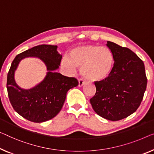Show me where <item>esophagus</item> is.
Segmentation results:
<instances>
[{
	"mask_svg": "<svg viewBox=\"0 0 154 154\" xmlns=\"http://www.w3.org/2000/svg\"><path fill=\"white\" fill-rule=\"evenodd\" d=\"M85 84L84 79H82V78H79V86H82Z\"/></svg>",
	"mask_w": 154,
	"mask_h": 154,
	"instance_id": "obj_1",
	"label": "esophagus"
}]
</instances>
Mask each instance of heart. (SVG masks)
I'll list each match as a JSON object with an SVG mask.
<instances>
[{
  "label": "heart",
  "instance_id": "1",
  "mask_svg": "<svg viewBox=\"0 0 154 154\" xmlns=\"http://www.w3.org/2000/svg\"><path fill=\"white\" fill-rule=\"evenodd\" d=\"M61 64L69 72L75 68H81L86 79L91 81H101L111 75L113 69L114 57L109 48L96 45H83L71 50L70 57L63 56Z\"/></svg>",
  "mask_w": 154,
  "mask_h": 154
}]
</instances>
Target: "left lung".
Segmentation results:
<instances>
[{
  "label": "left lung",
  "instance_id": "obj_1",
  "mask_svg": "<svg viewBox=\"0 0 154 154\" xmlns=\"http://www.w3.org/2000/svg\"><path fill=\"white\" fill-rule=\"evenodd\" d=\"M106 45L113 54V69L105 79L95 82L96 93L90 102L100 116L118 121L140 106L147 79L143 61L134 52L111 41Z\"/></svg>",
  "mask_w": 154,
  "mask_h": 154
}]
</instances>
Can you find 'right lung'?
Wrapping results in <instances>:
<instances>
[{"mask_svg": "<svg viewBox=\"0 0 154 154\" xmlns=\"http://www.w3.org/2000/svg\"><path fill=\"white\" fill-rule=\"evenodd\" d=\"M57 45H39L16 56L8 74L7 89L13 109L26 120L43 122L54 118L61 111L68 91L79 84L75 77H68L55 72L60 66L62 56ZM27 56L41 58L48 72L43 82L34 88L25 90L15 83L13 75L20 60Z\"/></svg>", "mask_w": 154, "mask_h": 154, "instance_id": "add662e5", "label": "right lung"}]
</instances>
